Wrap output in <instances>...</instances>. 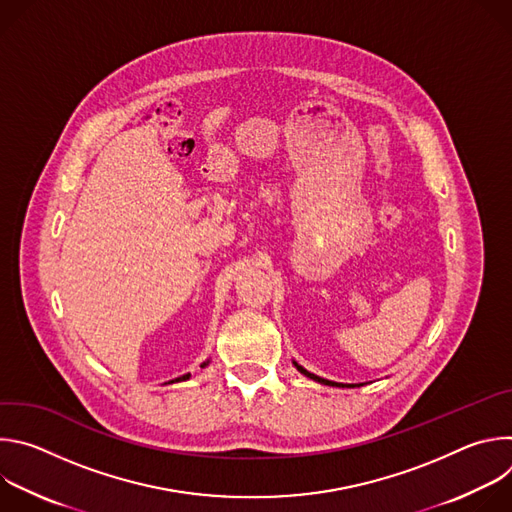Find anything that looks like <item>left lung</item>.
Wrapping results in <instances>:
<instances>
[{"instance_id": "left-lung-1", "label": "left lung", "mask_w": 512, "mask_h": 512, "mask_svg": "<svg viewBox=\"0 0 512 512\" xmlns=\"http://www.w3.org/2000/svg\"><path fill=\"white\" fill-rule=\"evenodd\" d=\"M296 364V369L302 373V375H306V377H310V379H314V381H318V383H322V385H336V383H332V381H326V379H320V377H316V375H312V373H308L304 367H300L298 362H294Z\"/></svg>"}]
</instances>
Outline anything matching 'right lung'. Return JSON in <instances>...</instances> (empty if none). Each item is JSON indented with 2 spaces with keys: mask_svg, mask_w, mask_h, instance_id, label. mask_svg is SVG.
Segmentation results:
<instances>
[{
  "mask_svg": "<svg viewBox=\"0 0 512 512\" xmlns=\"http://www.w3.org/2000/svg\"><path fill=\"white\" fill-rule=\"evenodd\" d=\"M202 367H206V362H204V364H202ZM188 377H190V375H184V377H180V379H182V381H186V379H188ZM176 381H178V379H176Z\"/></svg>",
  "mask_w": 512,
  "mask_h": 512,
  "instance_id": "right-lung-1",
  "label": "right lung"
}]
</instances>
